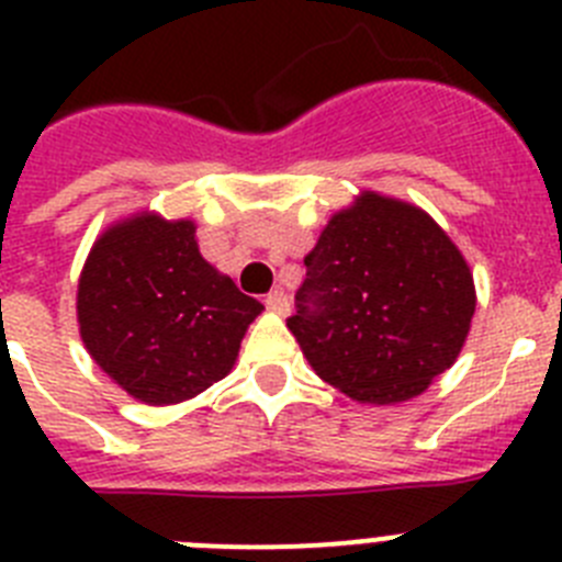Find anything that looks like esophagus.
<instances>
[{
  "label": "esophagus",
  "mask_w": 562,
  "mask_h": 562,
  "mask_svg": "<svg viewBox=\"0 0 562 562\" xmlns=\"http://www.w3.org/2000/svg\"><path fill=\"white\" fill-rule=\"evenodd\" d=\"M265 304L270 306L272 312H278V315H286V312H290V297H286L284 290H272L270 295L265 297Z\"/></svg>",
  "instance_id": "1"
}]
</instances>
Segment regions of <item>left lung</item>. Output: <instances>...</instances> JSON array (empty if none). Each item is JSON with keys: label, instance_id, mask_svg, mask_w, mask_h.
Masks as SVG:
<instances>
[{"label": "left lung", "instance_id": "8db88e82", "mask_svg": "<svg viewBox=\"0 0 562 562\" xmlns=\"http://www.w3.org/2000/svg\"><path fill=\"white\" fill-rule=\"evenodd\" d=\"M304 267L286 326L317 376L351 400H411L459 357L473 276L419 207L366 193L331 216Z\"/></svg>", "mask_w": 562, "mask_h": 562}]
</instances>
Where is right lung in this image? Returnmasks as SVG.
I'll list each match as a JSON object with an SVG mask.
<instances>
[{"label": "right lung", "mask_w": 562, "mask_h": 562, "mask_svg": "<svg viewBox=\"0 0 562 562\" xmlns=\"http://www.w3.org/2000/svg\"><path fill=\"white\" fill-rule=\"evenodd\" d=\"M261 310L200 256L186 220L114 225L95 241L78 284L89 355L148 405L191 400L222 380Z\"/></svg>", "instance_id": "obj_1"}]
</instances>
